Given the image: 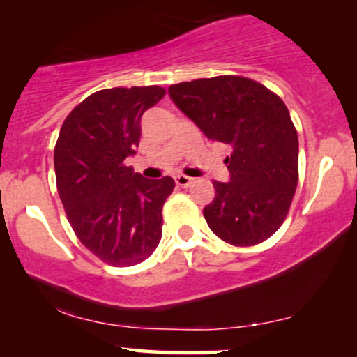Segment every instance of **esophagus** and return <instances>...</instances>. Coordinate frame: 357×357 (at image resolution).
<instances>
[{
  "mask_svg": "<svg viewBox=\"0 0 357 357\" xmlns=\"http://www.w3.org/2000/svg\"><path fill=\"white\" fill-rule=\"evenodd\" d=\"M174 181H176V184H178V186L189 188L194 183V178H189V176H186V174H176Z\"/></svg>",
  "mask_w": 357,
  "mask_h": 357,
  "instance_id": "obj_1",
  "label": "esophagus"
}]
</instances>
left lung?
<instances>
[{"instance_id":"1","label":"left lung","mask_w":357,"mask_h":357,"mask_svg":"<svg viewBox=\"0 0 357 357\" xmlns=\"http://www.w3.org/2000/svg\"><path fill=\"white\" fill-rule=\"evenodd\" d=\"M171 101L207 139L231 146L230 181H213L207 225L227 243L251 246L282 225L298 181V139L282 99L243 76L173 84Z\"/></svg>"}]
</instances>
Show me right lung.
Here are the masks:
<instances>
[{
    "instance_id": "right-lung-1",
    "label": "right lung",
    "mask_w": 357,
    "mask_h": 357,
    "mask_svg": "<svg viewBox=\"0 0 357 357\" xmlns=\"http://www.w3.org/2000/svg\"><path fill=\"white\" fill-rule=\"evenodd\" d=\"M165 96L160 86L93 93L65 119L54 165L61 204L79 241L111 266H134L161 240L169 176L146 179L126 160L135 155L142 116Z\"/></svg>"
}]
</instances>
